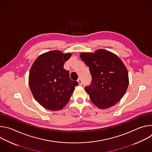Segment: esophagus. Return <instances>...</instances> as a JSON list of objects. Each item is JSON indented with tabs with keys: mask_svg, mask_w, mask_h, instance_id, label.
I'll return each instance as SVG.
<instances>
[{
	"mask_svg": "<svg viewBox=\"0 0 152 152\" xmlns=\"http://www.w3.org/2000/svg\"><path fill=\"white\" fill-rule=\"evenodd\" d=\"M77 82H78V83H79V85H81L82 84V80H81V79H80V78H79L78 79H77Z\"/></svg>",
	"mask_w": 152,
	"mask_h": 152,
	"instance_id": "obj_1",
	"label": "esophagus"
}]
</instances>
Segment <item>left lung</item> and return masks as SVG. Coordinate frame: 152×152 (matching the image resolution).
Instances as JSON below:
<instances>
[{"instance_id": "1", "label": "left lung", "mask_w": 152, "mask_h": 152, "mask_svg": "<svg viewBox=\"0 0 152 152\" xmlns=\"http://www.w3.org/2000/svg\"><path fill=\"white\" fill-rule=\"evenodd\" d=\"M92 76L91 83L85 90L92 102L100 109H106L118 103L129 85L127 70L115 54L104 49L94 53H80Z\"/></svg>"}]
</instances>
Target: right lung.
<instances>
[{
    "instance_id": "add662e5",
    "label": "right lung",
    "mask_w": 152,
    "mask_h": 152,
    "mask_svg": "<svg viewBox=\"0 0 152 152\" xmlns=\"http://www.w3.org/2000/svg\"><path fill=\"white\" fill-rule=\"evenodd\" d=\"M72 54L52 50L40 55L34 62L29 75V85L35 100L45 108L59 111L69 102L76 81L70 79L64 62Z\"/></svg>"
}]
</instances>
